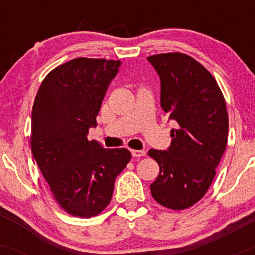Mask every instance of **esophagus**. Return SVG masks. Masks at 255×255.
<instances>
[{
  "label": "esophagus",
  "instance_id": "esophagus-1",
  "mask_svg": "<svg viewBox=\"0 0 255 255\" xmlns=\"http://www.w3.org/2000/svg\"><path fill=\"white\" fill-rule=\"evenodd\" d=\"M131 154H133V157L140 158V157H144L146 152L144 150H131Z\"/></svg>",
  "mask_w": 255,
  "mask_h": 255
}]
</instances>
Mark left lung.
Wrapping results in <instances>:
<instances>
[{
	"label": "left lung",
	"mask_w": 255,
	"mask_h": 255,
	"mask_svg": "<svg viewBox=\"0 0 255 255\" xmlns=\"http://www.w3.org/2000/svg\"><path fill=\"white\" fill-rule=\"evenodd\" d=\"M160 78V105L177 122L168 151H148L159 165L152 197L171 210L197 204L211 186L228 142L225 99L212 74L182 52L148 56Z\"/></svg>",
	"instance_id": "8db88e82"
}]
</instances>
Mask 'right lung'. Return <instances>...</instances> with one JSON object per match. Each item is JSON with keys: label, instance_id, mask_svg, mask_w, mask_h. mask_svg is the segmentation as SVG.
<instances>
[{"label": "right lung", "instance_id": "add662e5", "mask_svg": "<svg viewBox=\"0 0 255 255\" xmlns=\"http://www.w3.org/2000/svg\"><path fill=\"white\" fill-rule=\"evenodd\" d=\"M120 61L79 57L56 67L38 90L31 151L61 209L91 218L108 206L115 178L130 162L127 148H104L87 139Z\"/></svg>", "mask_w": 255, "mask_h": 255}]
</instances>
